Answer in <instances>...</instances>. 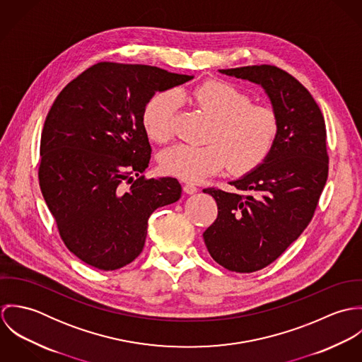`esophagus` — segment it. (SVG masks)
Wrapping results in <instances>:
<instances>
[{
  "label": "esophagus",
  "mask_w": 362,
  "mask_h": 362,
  "mask_svg": "<svg viewBox=\"0 0 362 362\" xmlns=\"http://www.w3.org/2000/svg\"><path fill=\"white\" fill-rule=\"evenodd\" d=\"M184 192L188 194V195H192L195 192H198V187H195L194 184H184Z\"/></svg>",
  "instance_id": "esophagus-1"
}]
</instances>
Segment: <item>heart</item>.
Returning a JSON list of instances; mask_svg holds the SVG:
<instances>
[{
  "instance_id": "obj_1",
  "label": "heart",
  "mask_w": 362,
  "mask_h": 362,
  "mask_svg": "<svg viewBox=\"0 0 362 362\" xmlns=\"http://www.w3.org/2000/svg\"><path fill=\"white\" fill-rule=\"evenodd\" d=\"M180 100H189L211 119L206 144H178L160 155L161 168L185 181H199L226 165L234 174L257 168L272 153L280 135L277 111L254 104L248 93L224 81H206L191 90L156 93L145 105L142 121L151 139L168 142L174 135Z\"/></svg>"
}]
</instances>
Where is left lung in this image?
Masks as SVG:
<instances>
[{"instance_id":"1","label":"left lung","mask_w":362,"mask_h":362,"mask_svg":"<svg viewBox=\"0 0 362 362\" xmlns=\"http://www.w3.org/2000/svg\"><path fill=\"white\" fill-rule=\"evenodd\" d=\"M262 86L280 117L267 158L240 180V194L206 188L217 218L204 233L210 257L237 273L257 272L279 258L307 228L329 171L326 125L310 92L274 65L220 69Z\"/></svg>"}]
</instances>
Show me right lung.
Masks as SVG:
<instances>
[{
	"instance_id": "1",
	"label": "right lung",
	"mask_w": 362,
	"mask_h": 362,
	"mask_svg": "<svg viewBox=\"0 0 362 362\" xmlns=\"http://www.w3.org/2000/svg\"><path fill=\"white\" fill-rule=\"evenodd\" d=\"M192 78L99 62L54 100L42 131L39 184L64 244L82 262L100 270L127 266L144 250L151 214L180 199L175 178L142 175L152 153L142 115L156 92Z\"/></svg>"
}]
</instances>
